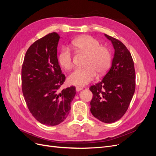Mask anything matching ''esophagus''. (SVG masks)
<instances>
[{"instance_id": "1", "label": "esophagus", "mask_w": 156, "mask_h": 156, "mask_svg": "<svg viewBox=\"0 0 156 156\" xmlns=\"http://www.w3.org/2000/svg\"><path fill=\"white\" fill-rule=\"evenodd\" d=\"M76 91L77 92H79V91H81V90H83V87H76Z\"/></svg>"}]
</instances>
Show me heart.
<instances>
[{"mask_svg": "<svg viewBox=\"0 0 156 156\" xmlns=\"http://www.w3.org/2000/svg\"><path fill=\"white\" fill-rule=\"evenodd\" d=\"M73 48L78 51L88 55L87 67L77 68L68 78L72 85L84 86L95 79L96 72L101 75L107 72L111 62V53L107 47L101 45L100 42L90 36L77 37L72 42ZM58 62L63 69L68 70L73 66V56L69 48H62L58 55Z\"/></svg>", "mask_w": 156, "mask_h": 156, "instance_id": "1", "label": "heart"}]
</instances>
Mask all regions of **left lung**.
Instances as JSON below:
<instances>
[{"label":"left lung","mask_w":156,"mask_h":156,"mask_svg":"<svg viewBox=\"0 0 156 156\" xmlns=\"http://www.w3.org/2000/svg\"><path fill=\"white\" fill-rule=\"evenodd\" d=\"M115 49L109 71L101 81L90 88L92 115L104 123L120 119L127 111L135 90L134 62L130 52L120 41L105 34Z\"/></svg>","instance_id":"1"}]
</instances>
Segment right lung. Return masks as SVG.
<instances>
[{
    "label": "right lung",
    "instance_id": "obj_1",
    "mask_svg": "<svg viewBox=\"0 0 156 156\" xmlns=\"http://www.w3.org/2000/svg\"><path fill=\"white\" fill-rule=\"evenodd\" d=\"M60 36L50 33L27 50L22 66V90L32 116L46 126L62 122L69 115L76 94L75 87L59 92L66 77L57 58Z\"/></svg>",
    "mask_w": 156,
    "mask_h": 156
}]
</instances>
